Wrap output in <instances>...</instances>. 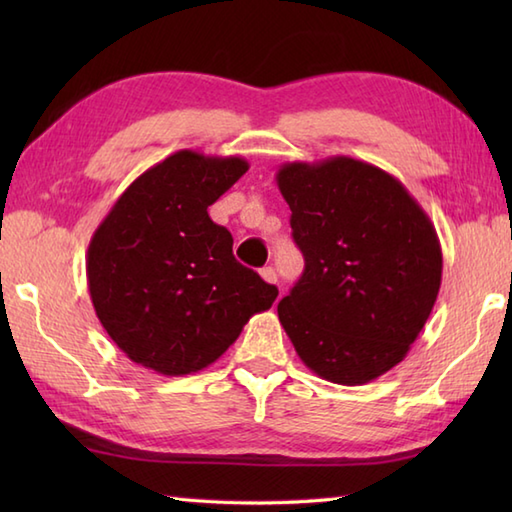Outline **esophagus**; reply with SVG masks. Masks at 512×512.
<instances>
[{"label": "esophagus", "instance_id": "obj_1", "mask_svg": "<svg viewBox=\"0 0 512 512\" xmlns=\"http://www.w3.org/2000/svg\"><path fill=\"white\" fill-rule=\"evenodd\" d=\"M262 279L264 281H268V284H277V273H275V268L273 266H266V268H262Z\"/></svg>", "mask_w": 512, "mask_h": 512}]
</instances>
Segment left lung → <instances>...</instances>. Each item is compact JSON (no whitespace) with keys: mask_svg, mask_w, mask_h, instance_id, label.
<instances>
[{"mask_svg":"<svg viewBox=\"0 0 512 512\" xmlns=\"http://www.w3.org/2000/svg\"><path fill=\"white\" fill-rule=\"evenodd\" d=\"M277 187L306 259L277 306L281 325L317 376L376 380L407 356L438 299L436 226L400 180L350 156L286 162Z\"/></svg>","mask_w":512,"mask_h":512,"instance_id":"1","label":"left lung"}]
</instances>
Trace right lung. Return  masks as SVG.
<instances>
[{
    "label": "right lung",
    "mask_w": 512,
    "mask_h": 512,
    "mask_svg": "<svg viewBox=\"0 0 512 512\" xmlns=\"http://www.w3.org/2000/svg\"><path fill=\"white\" fill-rule=\"evenodd\" d=\"M248 171L239 156L180 149L129 184L88 246V288L129 361L162 376L215 363L277 288L233 257L209 206Z\"/></svg>",
    "instance_id": "obj_1"
}]
</instances>
